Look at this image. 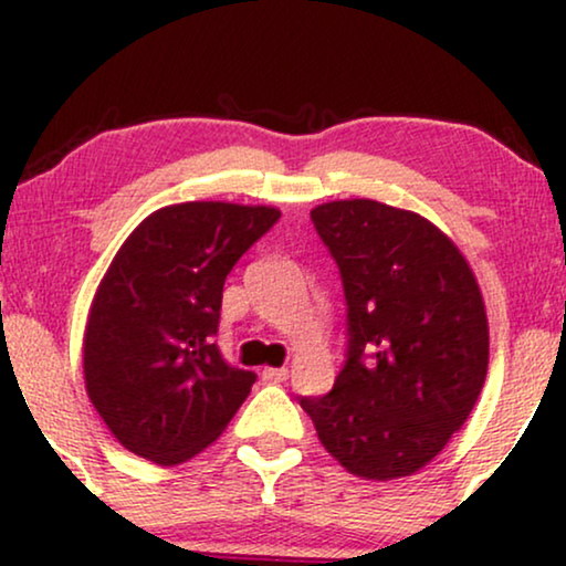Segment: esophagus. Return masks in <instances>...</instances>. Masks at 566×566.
Returning a JSON list of instances; mask_svg holds the SVG:
<instances>
[{"label": "esophagus", "mask_w": 566, "mask_h": 566, "mask_svg": "<svg viewBox=\"0 0 566 566\" xmlns=\"http://www.w3.org/2000/svg\"><path fill=\"white\" fill-rule=\"evenodd\" d=\"M289 378V368H265L262 370V381L268 384H281Z\"/></svg>", "instance_id": "34e87169"}]
</instances>
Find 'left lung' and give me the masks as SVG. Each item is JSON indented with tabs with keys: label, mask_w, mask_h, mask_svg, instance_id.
Instances as JSON below:
<instances>
[{
	"label": "left lung",
	"mask_w": 566,
	"mask_h": 566,
	"mask_svg": "<svg viewBox=\"0 0 566 566\" xmlns=\"http://www.w3.org/2000/svg\"><path fill=\"white\" fill-rule=\"evenodd\" d=\"M312 221L347 298V360L335 389L304 397L322 446L360 479L415 474L469 420L490 366V322L455 242L415 211L329 200Z\"/></svg>",
	"instance_id": "1"
}]
</instances>
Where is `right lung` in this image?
Returning a JSON list of instances; mask_svg holds the SVG:
<instances>
[{
  "instance_id": "right-lung-1",
  "label": "right lung",
  "mask_w": 566,
  "mask_h": 566,
  "mask_svg": "<svg viewBox=\"0 0 566 566\" xmlns=\"http://www.w3.org/2000/svg\"><path fill=\"white\" fill-rule=\"evenodd\" d=\"M281 219L273 206L190 200L130 231L82 339L84 389L126 451L177 467L221 436L254 384L213 343L223 281Z\"/></svg>"
}]
</instances>
